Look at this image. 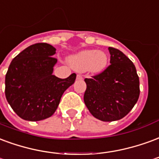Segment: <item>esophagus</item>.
Segmentation results:
<instances>
[{
    "instance_id": "34e87169",
    "label": "esophagus",
    "mask_w": 159,
    "mask_h": 159,
    "mask_svg": "<svg viewBox=\"0 0 159 159\" xmlns=\"http://www.w3.org/2000/svg\"><path fill=\"white\" fill-rule=\"evenodd\" d=\"M82 76H81V75H77V76H76V80H82Z\"/></svg>"
}]
</instances>
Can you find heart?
I'll list each match as a JSON object with an SVG mask.
<instances>
[{
  "label": "heart",
  "mask_w": 159,
  "mask_h": 159,
  "mask_svg": "<svg viewBox=\"0 0 159 159\" xmlns=\"http://www.w3.org/2000/svg\"><path fill=\"white\" fill-rule=\"evenodd\" d=\"M72 68L79 72L86 71L97 75L104 71L108 63V57L100 50H83L68 57Z\"/></svg>",
  "instance_id": "1"
}]
</instances>
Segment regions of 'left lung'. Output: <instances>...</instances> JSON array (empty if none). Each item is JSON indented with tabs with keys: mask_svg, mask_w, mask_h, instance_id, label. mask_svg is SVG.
I'll return each mask as SVG.
<instances>
[{
	"mask_svg": "<svg viewBox=\"0 0 159 159\" xmlns=\"http://www.w3.org/2000/svg\"><path fill=\"white\" fill-rule=\"evenodd\" d=\"M110 63L102 74L85 79L84 102L90 113L104 122L126 116L137 102L140 82L134 63L118 49L108 47Z\"/></svg>",
	"mask_w": 159,
	"mask_h": 159,
	"instance_id": "8db88e82",
	"label": "left lung"
}]
</instances>
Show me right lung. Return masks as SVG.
Masks as SVG:
<instances>
[{
    "label": "right lung",
    "mask_w": 159,
    "mask_h": 159,
    "mask_svg": "<svg viewBox=\"0 0 159 159\" xmlns=\"http://www.w3.org/2000/svg\"><path fill=\"white\" fill-rule=\"evenodd\" d=\"M56 48L47 43L30 46L10 63L5 79L8 103L21 119L40 121L52 115L64 91L75 83L76 75L67 79L53 75L57 60Z\"/></svg>",
    "instance_id": "1"
}]
</instances>
